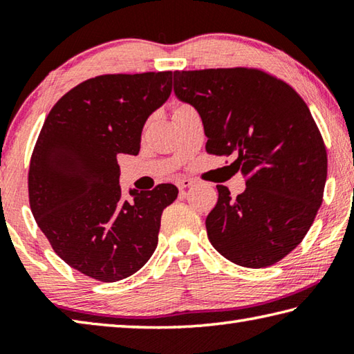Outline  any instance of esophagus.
Wrapping results in <instances>:
<instances>
[{
	"label": "esophagus",
	"mask_w": 354,
	"mask_h": 354,
	"mask_svg": "<svg viewBox=\"0 0 354 354\" xmlns=\"http://www.w3.org/2000/svg\"><path fill=\"white\" fill-rule=\"evenodd\" d=\"M176 185H178L179 190H184V189L192 187V185H194V181H192V179H189V178H183V179H178Z\"/></svg>",
	"instance_id": "obj_1"
}]
</instances>
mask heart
Here are the masks:
<instances>
[{
    "label": "heart",
    "instance_id": "1",
    "mask_svg": "<svg viewBox=\"0 0 354 354\" xmlns=\"http://www.w3.org/2000/svg\"><path fill=\"white\" fill-rule=\"evenodd\" d=\"M187 107H189V106H185V104H176V106H175V111H173V113L183 111V109H187Z\"/></svg>",
    "mask_w": 354,
    "mask_h": 354
}]
</instances>
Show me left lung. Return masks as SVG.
I'll return each mask as SVG.
<instances>
[{
  "label": "left lung",
  "instance_id": "8db88e82",
  "mask_svg": "<svg viewBox=\"0 0 354 354\" xmlns=\"http://www.w3.org/2000/svg\"><path fill=\"white\" fill-rule=\"evenodd\" d=\"M176 97L198 111L206 151L237 154L245 178L232 198L217 185L206 218L212 247L248 268L273 266L299 245L323 201L326 147L308 104L289 84L259 68L175 71Z\"/></svg>",
  "mask_w": 354,
  "mask_h": 354
}]
</instances>
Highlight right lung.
<instances>
[{
	"instance_id": "1",
	"label": "right lung",
	"mask_w": 354,
	"mask_h": 354,
	"mask_svg": "<svg viewBox=\"0 0 354 354\" xmlns=\"http://www.w3.org/2000/svg\"><path fill=\"white\" fill-rule=\"evenodd\" d=\"M173 71L101 75L53 106L35 142L29 206L55 253L86 277L115 283L145 266L158 247L173 184L122 198L118 154H139L147 118L171 93Z\"/></svg>"
}]
</instances>
